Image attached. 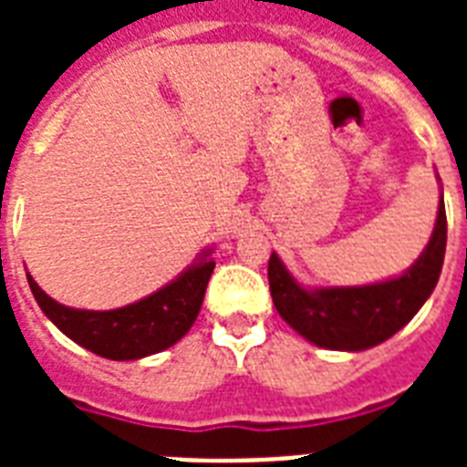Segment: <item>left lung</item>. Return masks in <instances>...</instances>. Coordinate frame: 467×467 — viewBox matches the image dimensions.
<instances>
[{
	"mask_svg": "<svg viewBox=\"0 0 467 467\" xmlns=\"http://www.w3.org/2000/svg\"><path fill=\"white\" fill-rule=\"evenodd\" d=\"M443 254L446 208L441 196L434 234L402 276L383 284L307 291L274 252L269 259L271 298L278 315L312 344L337 351H363L390 339L420 312L441 276Z\"/></svg>",
	"mask_w": 467,
	"mask_h": 467,
	"instance_id": "1",
	"label": "left lung"
}]
</instances>
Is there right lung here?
<instances>
[{"instance_id": "right-lung-1", "label": "right lung", "mask_w": 467, "mask_h": 467, "mask_svg": "<svg viewBox=\"0 0 467 467\" xmlns=\"http://www.w3.org/2000/svg\"><path fill=\"white\" fill-rule=\"evenodd\" d=\"M213 269L215 262L205 249L196 264H191L169 285L133 306L104 312L60 306L46 291H40L31 274L26 276L40 310L65 337L111 361H133L164 351L189 332L203 306L205 285L211 281Z\"/></svg>"}]
</instances>
